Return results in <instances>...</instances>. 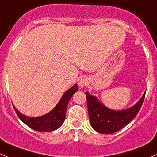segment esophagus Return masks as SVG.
<instances>
[{"mask_svg":"<svg viewBox=\"0 0 157 157\" xmlns=\"http://www.w3.org/2000/svg\"><path fill=\"white\" fill-rule=\"evenodd\" d=\"M88 84V80L86 77H81L78 80V86L80 87H84V86H87Z\"/></svg>","mask_w":157,"mask_h":157,"instance_id":"esophagus-1","label":"esophagus"}]
</instances>
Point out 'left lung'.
I'll return each instance as SVG.
<instances>
[{
  "instance_id": "left-lung-1",
  "label": "left lung",
  "mask_w": 157,
  "mask_h": 157,
  "mask_svg": "<svg viewBox=\"0 0 157 157\" xmlns=\"http://www.w3.org/2000/svg\"><path fill=\"white\" fill-rule=\"evenodd\" d=\"M146 92L133 106L124 110H113L106 107L94 96L86 92L90 124L97 132L111 134L119 131L134 119L140 109Z\"/></svg>"
}]
</instances>
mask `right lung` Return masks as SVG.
<instances>
[{"label":"right lung","mask_w":157,"mask_h":157,"mask_svg":"<svg viewBox=\"0 0 157 157\" xmlns=\"http://www.w3.org/2000/svg\"><path fill=\"white\" fill-rule=\"evenodd\" d=\"M78 90L77 84L67 90L57 106L48 113L38 117H29L23 115L13 106L15 112L22 122L32 130L39 132H51L58 129L64 122L66 111L70 100L75 92Z\"/></svg>","instance_id":"1"}]
</instances>
